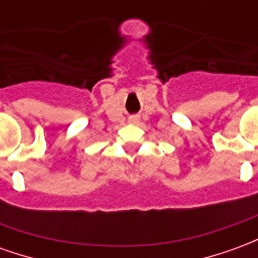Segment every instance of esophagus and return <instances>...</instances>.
Instances as JSON below:
<instances>
[{
	"instance_id": "esophagus-1",
	"label": "esophagus",
	"mask_w": 258,
	"mask_h": 258,
	"mask_svg": "<svg viewBox=\"0 0 258 258\" xmlns=\"http://www.w3.org/2000/svg\"><path fill=\"white\" fill-rule=\"evenodd\" d=\"M128 121L133 124L138 123V121H140V117H138V116H131V117L128 118Z\"/></svg>"
}]
</instances>
